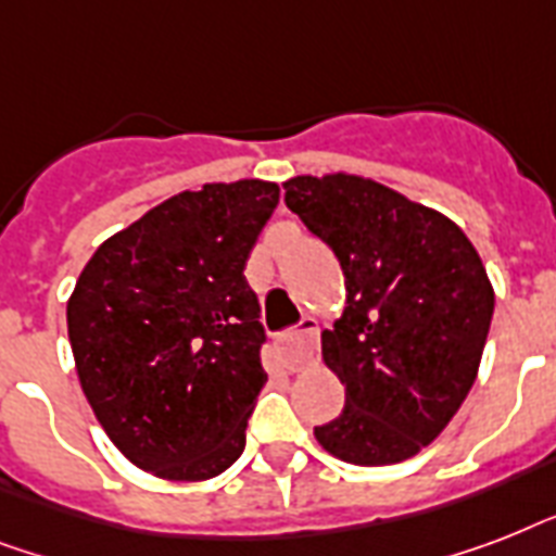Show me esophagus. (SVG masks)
Segmentation results:
<instances>
[{
	"instance_id": "1",
	"label": "esophagus",
	"mask_w": 556,
	"mask_h": 556,
	"mask_svg": "<svg viewBox=\"0 0 556 556\" xmlns=\"http://www.w3.org/2000/svg\"><path fill=\"white\" fill-rule=\"evenodd\" d=\"M317 320L314 317H305L300 323V329L288 331L279 338V355H282V364L288 371H300L308 364L317 361Z\"/></svg>"
}]
</instances>
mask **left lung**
I'll list each match as a JSON object with an SVG mask.
<instances>
[{
    "label": "left lung",
    "instance_id": "8db88e82",
    "mask_svg": "<svg viewBox=\"0 0 556 556\" xmlns=\"http://www.w3.org/2000/svg\"><path fill=\"white\" fill-rule=\"evenodd\" d=\"M282 187L346 282L343 314L323 331V361L346 387V406L314 439L361 467L418 456L482 364L493 286L473 242L444 213L371 178L294 176Z\"/></svg>",
    "mask_w": 556,
    "mask_h": 556
}]
</instances>
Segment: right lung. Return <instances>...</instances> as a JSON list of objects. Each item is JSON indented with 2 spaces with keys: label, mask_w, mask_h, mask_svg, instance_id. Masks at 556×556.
<instances>
[{
  "label": "right lung",
  "mask_w": 556,
  "mask_h": 556,
  "mask_svg": "<svg viewBox=\"0 0 556 556\" xmlns=\"http://www.w3.org/2000/svg\"><path fill=\"white\" fill-rule=\"evenodd\" d=\"M279 201L260 178L185 190L91 253L65 320L83 395L135 467L169 482L225 473L265 387L244 265Z\"/></svg>",
  "instance_id": "1"
}]
</instances>
